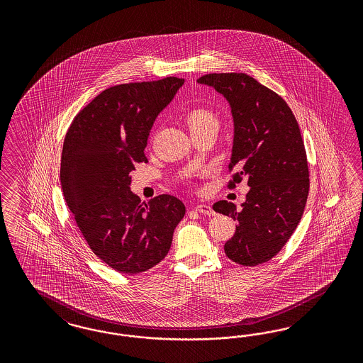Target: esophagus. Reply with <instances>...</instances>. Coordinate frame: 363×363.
I'll list each match as a JSON object with an SVG mask.
<instances>
[{"mask_svg":"<svg viewBox=\"0 0 363 363\" xmlns=\"http://www.w3.org/2000/svg\"><path fill=\"white\" fill-rule=\"evenodd\" d=\"M196 210H197L198 213L205 214V216H214V214H216L214 210L211 209V206H209V205H203V203L197 205Z\"/></svg>","mask_w":363,"mask_h":363,"instance_id":"esophagus-1","label":"esophagus"}]
</instances>
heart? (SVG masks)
<instances>
[{"mask_svg": "<svg viewBox=\"0 0 363 363\" xmlns=\"http://www.w3.org/2000/svg\"><path fill=\"white\" fill-rule=\"evenodd\" d=\"M185 122L190 132H196L198 129H202L210 123H217L216 116L205 108H194L189 110L185 116Z\"/></svg>", "mask_w": 363, "mask_h": 363, "instance_id": "b5f03b06", "label": "heart"}]
</instances>
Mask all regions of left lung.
I'll use <instances>...</instances> for the list:
<instances>
[{"instance_id":"obj_1","label":"left lung","mask_w":363,"mask_h":363,"mask_svg":"<svg viewBox=\"0 0 363 363\" xmlns=\"http://www.w3.org/2000/svg\"><path fill=\"white\" fill-rule=\"evenodd\" d=\"M230 105L234 140L228 187L247 179L241 209L218 201L213 209L238 225L225 253L233 262L257 266L270 261L289 241L308 201V167L297 120L285 99L245 73H213L197 79Z\"/></svg>"}]
</instances>
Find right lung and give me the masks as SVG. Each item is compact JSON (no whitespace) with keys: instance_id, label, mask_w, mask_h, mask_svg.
<instances>
[{"instance_id":"1","label":"right lung","mask_w":363,"mask_h":363,"mask_svg":"<svg viewBox=\"0 0 363 363\" xmlns=\"http://www.w3.org/2000/svg\"><path fill=\"white\" fill-rule=\"evenodd\" d=\"M184 78L122 84L104 90L78 113L66 133L61 185L69 210L91 252L125 274H138L169 253L185 216L178 198L147 203L130 190L134 165L157 116L174 99Z\"/></svg>"}]
</instances>
